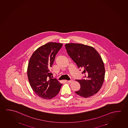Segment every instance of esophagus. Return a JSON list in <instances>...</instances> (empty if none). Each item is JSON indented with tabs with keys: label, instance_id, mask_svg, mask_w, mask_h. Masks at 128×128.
Returning <instances> with one entry per match:
<instances>
[{
	"label": "esophagus",
	"instance_id": "obj_1",
	"mask_svg": "<svg viewBox=\"0 0 128 128\" xmlns=\"http://www.w3.org/2000/svg\"><path fill=\"white\" fill-rule=\"evenodd\" d=\"M67 82L69 83H72L73 82H74V80H70V81H67Z\"/></svg>",
	"mask_w": 128,
	"mask_h": 128
}]
</instances>
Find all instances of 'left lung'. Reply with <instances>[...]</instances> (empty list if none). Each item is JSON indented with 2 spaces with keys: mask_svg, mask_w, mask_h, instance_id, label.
<instances>
[{
  "mask_svg": "<svg viewBox=\"0 0 128 128\" xmlns=\"http://www.w3.org/2000/svg\"><path fill=\"white\" fill-rule=\"evenodd\" d=\"M67 54L85 74V79L76 80L81 88L76 94L88 98L98 92L104 82V64L98 52L92 46L80 43L65 44Z\"/></svg>",
  "mask_w": 128,
  "mask_h": 128,
  "instance_id": "8db88e82",
  "label": "left lung"
}]
</instances>
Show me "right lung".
I'll return each mask as SVG.
<instances>
[{
	"instance_id": "1",
	"label": "right lung",
	"mask_w": 128,
	"mask_h": 128,
	"mask_svg": "<svg viewBox=\"0 0 128 128\" xmlns=\"http://www.w3.org/2000/svg\"><path fill=\"white\" fill-rule=\"evenodd\" d=\"M62 44L50 42L38 47L30 58L27 74L34 92L42 98L50 99L59 93L62 84L50 78V68Z\"/></svg>"
}]
</instances>
